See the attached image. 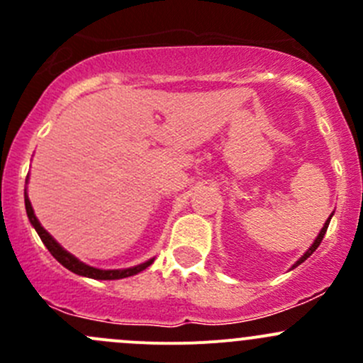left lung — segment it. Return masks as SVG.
<instances>
[{"label": "left lung", "mask_w": 363, "mask_h": 363, "mask_svg": "<svg viewBox=\"0 0 363 363\" xmlns=\"http://www.w3.org/2000/svg\"><path fill=\"white\" fill-rule=\"evenodd\" d=\"M330 218H332V216H330ZM330 218H328V219H327V223H325V225H323V228H321L320 235H318V237H316V240H314V244H313V246H311V247H309V250H307V252H306V255H303V256H302V258H300V259H298V262H296L294 267H298V265H300V263H302V262H306V259H307V258H309V256H311V255H313V252L318 250V246H320V244H321V240H323L325 233H327V228H328V223H330Z\"/></svg>", "instance_id": "8db88e82"}]
</instances>
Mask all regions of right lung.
<instances>
[{
  "label": "right lung",
  "mask_w": 363,
  "mask_h": 363,
  "mask_svg": "<svg viewBox=\"0 0 363 363\" xmlns=\"http://www.w3.org/2000/svg\"><path fill=\"white\" fill-rule=\"evenodd\" d=\"M24 203H26V212H28L29 221H31V225L35 226L36 233L40 235L42 242L45 244L47 250L50 251V255H52L54 258L61 263V265L67 267V269L72 270V272L79 274V276H86V277H91V279H101V281L123 279V277H130V276H135V274L142 272V270H145L152 263V259H149V262L142 263V265L131 267V269H124V270H101V269H94V267L86 265V263L79 262V259H77L73 255H69L68 251H65L63 247H61L60 244H57L56 240L49 235V232H45V230H43V226L40 225V221L36 219L35 212H33L31 202H29V199L26 193H24Z\"/></svg>",
  "instance_id": "obj_1"
}]
</instances>
